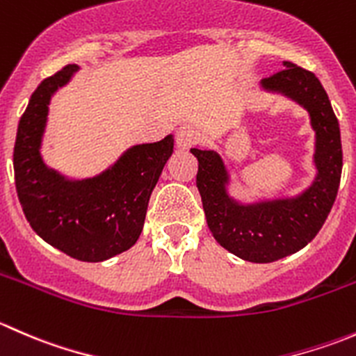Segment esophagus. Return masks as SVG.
<instances>
[{"label": "esophagus", "instance_id": "34e87169", "mask_svg": "<svg viewBox=\"0 0 356 356\" xmlns=\"http://www.w3.org/2000/svg\"><path fill=\"white\" fill-rule=\"evenodd\" d=\"M196 139V131L193 125L182 124L179 125L177 131H175V141H177V146L181 149H189L193 146Z\"/></svg>", "mask_w": 356, "mask_h": 356}]
</instances>
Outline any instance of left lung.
<instances>
[{
    "mask_svg": "<svg viewBox=\"0 0 356 356\" xmlns=\"http://www.w3.org/2000/svg\"><path fill=\"white\" fill-rule=\"evenodd\" d=\"M286 68L260 81V91L281 95L307 110L314 131L315 175L291 196H258L241 201L231 193L232 174L213 148H191L198 158L196 186L215 241L241 260L270 264L296 253L324 225L343 170L341 132L329 96L312 72L284 62Z\"/></svg>",
    "mask_w": 356,
    "mask_h": 356,
    "instance_id": "left-lung-1",
    "label": "left lung"
}]
</instances>
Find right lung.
I'll list each match as a JSON object with an SVG mask.
<instances>
[{
  "mask_svg": "<svg viewBox=\"0 0 356 356\" xmlns=\"http://www.w3.org/2000/svg\"><path fill=\"white\" fill-rule=\"evenodd\" d=\"M81 70L77 63L44 79L19 122L13 168L20 204L39 238L81 261H103L136 245L149 196L174 153V136L129 146L91 177H70L46 163L42 141L49 103Z\"/></svg>",
  "mask_w": 356,
  "mask_h": 356,
  "instance_id": "obj_1",
  "label": "right lung"
}]
</instances>
